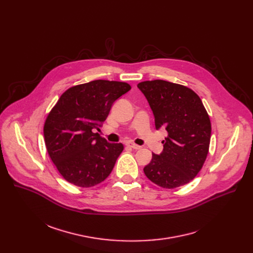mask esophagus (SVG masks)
<instances>
[{"label": "esophagus", "mask_w": 253, "mask_h": 253, "mask_svg": "<svg viewBox=\"0 0 253 253\" xmlns=\"http://www.w3.org/2000/svg\"><path fill=\"white\" fill-rule=\"evenodd\" d=\"M126 146H128V147H130V148H132V149H135V150L141 149V146L137 145V144L131 143V142H127V143H126Z\"/></svg>", "instance_id": "1"}]
</instances>
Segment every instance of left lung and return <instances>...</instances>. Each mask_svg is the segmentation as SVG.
Masks as SVG:
<instances>
[{"label": "left lung", "mask_w": 253, "mask_h": 253, "mask_svg": "<svg viewBox=\"0 0 253 253\" xmlns=\"http://www.w3.org/2000/svg\"><path fill=\"white\" fill-rule=\"evenodd\" d=\"M146 97L155 117V127H164L168 136L160 155L144 167L153 183L176 188L189 183L201 170L209 150L211 123L199 96L190 88L164 80L137 85Z\"/></svg>", "instance_id": "1"}]
</instances>
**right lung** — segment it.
Listing matches in <instances>:
<instances>
[{
	"label": "right lung",
	"instance_id": "right-lung-1",
	"mask_svg": "<svg viewBox=\"0 0 253 253\" xmlns=\"http://www.w3.org/2000/svg\"><path fill=\"white\" fill-rule=\"evenodd\" d=\"M130 89L125 82L95 80L61 95L46 118L44 138L48 154L66 181L88 188L109 176L124 146L108 143L95 129Z\"/></svg>",
	"mask_w": 253,
	"mask_h": 253
}]
</instances>
